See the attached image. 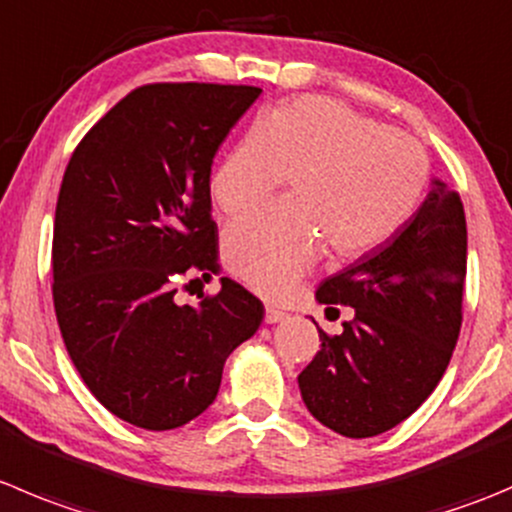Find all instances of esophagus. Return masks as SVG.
I'll return each mask as SVG.
<instances>
[{"label": "esophagus", "instance_id": "1", "mask_svg": "<svg viewBox=\"0 0 512 512\" xmlns=\"http://www.w3.org/2000/svg\"><path fill=\"white\" fill-rule=\"evenodd\" d=\"M287 317L285 310H280V307L275 305H267L265 307V322L267 325H275V322H282Z\"/></svg>", "mask_w": 512, "mask_h": 512}]
</instances>
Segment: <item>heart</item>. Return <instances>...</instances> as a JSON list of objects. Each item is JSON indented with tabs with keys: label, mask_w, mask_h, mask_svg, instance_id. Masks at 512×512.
Wrapping results in <instances>:
<instances>
[{
	"label": "heart",
	"mask_w": 512,
	"mask_h": 512,
	"mask_svg": "<svg viewBox=\"0 0 512 512\" xmlns=\"http://www.w3.org/2000/svg\"><path fill=\"white\" fill-rule=\"evenodd\" d=\"M428 152L415 137L325 97L265 114L217 165L210 190L240 215L292 177V202L232 222L222 255L232 275L265 297H285L315 265L320 242L340 260L388 242L418 205Z\"/></svg>",
	"instance_id": "obj_1"
}]
</instances>
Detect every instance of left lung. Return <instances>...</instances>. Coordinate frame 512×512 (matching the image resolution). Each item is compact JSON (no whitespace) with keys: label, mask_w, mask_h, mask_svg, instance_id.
<instances>
[{"label":"left lung","mask_w":512,"mask_h":512,"mask_svg":"<svg viewBox=\"0 0 512 512\" xmlns=\"http://www.w3.org/2000/svg\"><path fill=\"white\" fill-rule=\"evenodd\" d=\"M468 227L460 195L433 180L420 210L385 245L327 277L317 302L355 307L340 335L300 372L312 418L345 438H372L438 388L463 325Z\"/></svg>","instance_id":"8db88e82"}]
</instances>
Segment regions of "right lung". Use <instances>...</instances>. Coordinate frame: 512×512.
Wrapping results in <instances>:
<instances>
[{
  "label": "right lung",
  "instance_id": "add662e5",
  "mask_svg": "<svg viewBox=\"0 0 512 512\" xmlns=\"http://www.w3.org/2000/svg\"><path fill=\"white\" fill-rule=\"evenodd\" d=\"M260 92L145 84L69 157L54 212V312L84 385L124 423L172 430L205 413L225 360L265 317L230 277L200 305L177 302L182 277L220 270L212 160Z\"/></svg>",
  "mask_w": 512,
  "mask_h": 512
}]
</instances>
